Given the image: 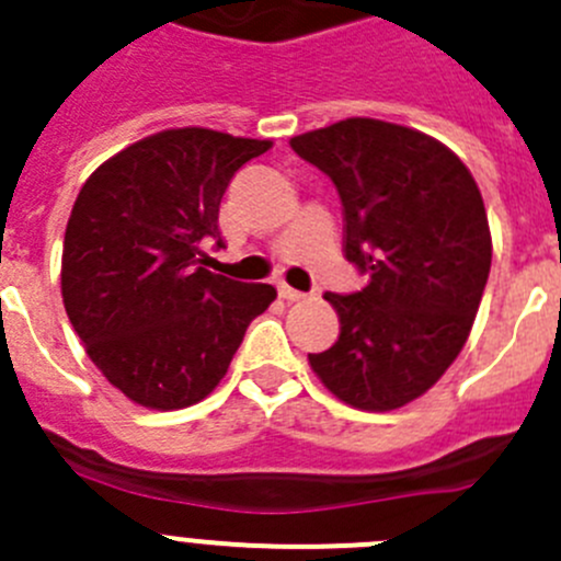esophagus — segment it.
I'll list each match as a JSON object with an SVG mask.
<instances>
[{
    "label": "esophagus",
    "mask_w": 561,
    "mask_h": 561,
    "mask_svg": "<svg viewBox=\"0 0 561 561\" xmlns=\"http://www.w3.org/2000/svg\"><path fill=\"white\" fill-rule=\"evenodd\" d=\"M278 291H280L283 299H288V302H299V299L308 297V294L297 291V288H291V286H288V283H278Z\"/></svg>",
    "instance_id": "34e87169"
}]
</instances>
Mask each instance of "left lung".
<instances>
[{"mask_svg": "<svg viewBox=\"0 0 561 561\" xmlns=\"http://www.w3.org/2000/svg\"><path fill=\"white\" fill-rule=\"evenodd\" d=\"M343 204V253L368 275L327 291L341 335L308 354L327 390L390 412L442 379L467 343L491 273V231L467 165L445 144L381 119L335 122L291 138Z\"/></svg>", "mask_w": 561, "mask_h": 561, "instance_id": "1", "label": "left lung"}]
</instances>
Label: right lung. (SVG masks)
Listing matches in <instances>:
<instances>
[{"mask_svg":"<svg viewBox=\"0 0 561 561\" xmlns=\"http://www.w3.org/2000/svg\"><path fill=\"white\" fill-rule=\"evenodd\" d=\"M273 147L207 127L141 138L84 182L62 251L68 319L100 374L133 403L185 409L218 387L248 324L278 291L209 273L220 198Z\"/></svg>","mask_w":561,"mask_h":561,"instance_id":"obj_1","label":"right lung"}]
</instances>
